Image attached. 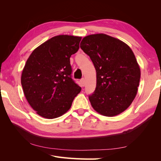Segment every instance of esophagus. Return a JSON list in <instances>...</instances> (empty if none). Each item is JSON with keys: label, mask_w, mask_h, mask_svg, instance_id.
Here are the masks:
<instances>
[{"label": "esophagus", "mask_w": 161, "mask_h": 161, "mask_svg": "<svg viewBox=\"0 0 161 161\" xmlns=\"http://www.w3.org/2000/svg\"><path fill=\"white\" fill-rule=\"evenodd\" d=\"M80 84H81V86L83 87L85 86V80L84 79H82L80 80Z\"/></svg>", "instance_id": "1"}]
</instances>
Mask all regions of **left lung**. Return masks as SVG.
Returning a JSON list of instances; mask_svg holds the SVG:
<instances>
[{"mask_svg": "<svg viewBox=\"0 0 161 161\" xmlns=\"http://www.w3.org/2000/svg\"><path fill=\"white\" fill-rule=\"evenodd\" d=\"M80 48L89 56L97 72V85L89 96L97 113L118 115L127 109L138 92L140 69L133 51L119 39L104 33L85 37Z\"/></svg>", "mask_w": 161, "mask_h": 161, "instance_id": "1", "label": "left lung"}]
</instances>
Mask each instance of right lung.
I'll return each instance as SVG.
<instances>
[{
    "instance_id": "obj_1",
    "label": "right lung",
    "mask_w": 161,
    "mask_h": 161,
    "mask_svg": "<svg viewBox=\"0 0 161 161\" xmlns=\"http://www.w3.org/2000/svg\"><path fill=\"white\" fill-rule=\"evenodd\" d=\"M81 37H53L34 50L24 66L21 85L36 114L54 119L70 109L81 88L71 79L70 58L79 49Z\"/></svg>"
}]
</instances>
